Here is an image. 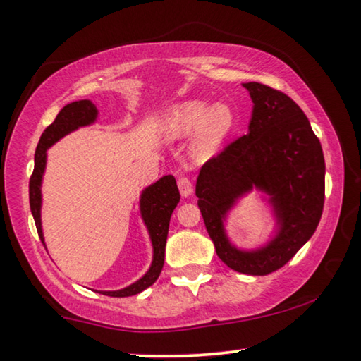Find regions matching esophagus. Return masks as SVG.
I'll list each match as a JSON object with an SVG mask.
<instances>
[{
	"label": "esophagus",
	"instance_id": "34e87169",
	"mask_svg": "<svg viewBox=\"0 0 361 361\" xmlns=\"http://www.w3.org/2000/svg\"><path fill=\"white\" fill-rule=\"evenodd\" d=\"M178 188H180V192L183 197H188L192 192V185L190 178H186V176H181L178 178Z\"/></svg>",
	"mask_w": 361,
	"mask_h": 361
}]
</instances>
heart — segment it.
Wrapping results in <instances>:
<instances>
[{
	"mask_svg": "<svg viewBox=\"0 0 361 361\" xmlns=\"http://www.w3.org/2000/svg\"><path fill=\"white\" fill-rule=\"evenodd\" d=\"M233 125V111L227 104H214L209 109L206 100H190L170 111L165 120V133L171 137L186 136L197 129L195 155L207 159L220 146Z\"/></svg>",
	"mask_w": 361,
	"mask_h": 361,
	"instance_id": "1",
	"label": "heart"
}]
</instances>
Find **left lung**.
<instances>
[{"label": "left lung", "instance_id": "1", "mask_svg": "<svg viewBox=\"0 0 361 361\" xmlns=\"http://www.w3.org/2000/svg\"><path fill=\"white\" fill-rule=\"evenodd\" d=\"M243 87L255 104L248 134L202 165L196 196L220 259L236 272L267 276L287 264L318 227L326 164L308 118L288 95L259 82ZM252 187L271 196L279 230L262 249L241 252L224 235L223 219Z\"/></svg>", "mask_w": 361, "mask_h": 361}]
</instances>
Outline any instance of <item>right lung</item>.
Segmentation results:
<instances>
[{
    "instance_id": "1",
    "label": "right lung",
    "mask_w": 361,
    "mask_h": 361,
    "mask_svg": "<svg viewBox=\"0 0 361 361\" xmlns=\"http://www.w3.org/2000/svg\"><path fill=\"white\" fill-rule=\"evenodd\" d=\"M97 118V109L90 100H79L73 102L63 106L61 111L58 113L55 121L43 131L39 146L35 150V166L34 173L30 176L29 181V201H30V211L34 215L35 227L42 243L45 245L42 232V220H40V209H42V176L45 171L47 165V149L53 146L56 141H60L63 136H66L74 129L79 126H87L94 123ZM180 202V191L176 186V181L171 175L162 176L159 181L142 191L141 195V215L144 224L149 230L150 241H152L154 248V259L150 264L149 271L144 274V277L139 279L126 288L116 290V292H100L109 297H131L142 290L150 287L155 281H157L160 272H162L164 261H165V243L166 235H169V225L171 212L175 211L176 204Z\"/></svg>"
}]
</instances>
